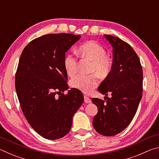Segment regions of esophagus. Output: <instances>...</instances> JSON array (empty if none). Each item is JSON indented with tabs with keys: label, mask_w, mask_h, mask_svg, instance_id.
<instances>
[{
	"label": "esophagus",
	"mask_w": 159,
	"mask_h": 159,
	"mask_svg": "<svg viewBox=\"0 0 159 159\" xmlns=\"http://www.w3.org/2000/svg\"><path fill=\"white\" fill-rule=\"evenodd\" d=\"M84 102H85V103H90L91 99H90V98H88L87 96H84Z\"/></svg>",
	"instance_id": "1"
}]
</instances>
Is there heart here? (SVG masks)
<instances>
[{
  "instance_id": "obj_1",
  "label": "heart",
  "mask_w": 159,
  "mask_h": 159,
  "mask_svg": "<svg viewBox=\"0 0 159 159\" xmlns=\"http://www.w3.org/2000/svg\"><path fill=\"white\" fill-rule=\"evenodd\" d=\"M78 53L84 58L92 61L90 71L95 72L89 75L79 74L72 78L70 85L81 92L89 94L99 84L98 74L105 78L110 74L112 66V59L106 54L103 46L95 41H88L83 43L78 49ZM64 67L66 73L71 76L76 73L78 60L71 54L66 55L64 59Z\"/></svg>"
}]
</instances>
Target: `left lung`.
I'll return each instance as SVG.
<instances>
[{"label":"left lung","instance_id":"left-lung-1","mask_svg":"<svg viewBox=\"0 0 159 159\" xmlns=\"http://www.w3.org/2000/svg\"><path fill=\"white\" fill-rule=\"evenodd\" d=\"M113 47V66L99 86L105 101L93 98L98 112L93 120L99 134L114 136L123 131L133 119L142 96L143 73L138 55L130 45L119 38L104 35ZM107 99H106V98Z\"/></svg>","mask_w":159,"mask_h":159}]
</instances>
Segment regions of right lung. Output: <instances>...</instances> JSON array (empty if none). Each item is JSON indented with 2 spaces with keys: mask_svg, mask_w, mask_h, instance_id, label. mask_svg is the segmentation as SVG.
I'll return each instance as SVG.
<instances>
[{
  "mask_svg": "<svg viewBox=\"0 0 159 159\" xmlns=\"http://www.w3.org/2000/svg\"><path fill=\"white\" fill-rule=\"evenodd\" d=\"M80 38L73 34L44 35L29 43L20 56L15 74L19 102L28 123L45 139L68 134L73 116L84 101L76 88L64 94L69 88L65 53Z\"/></svg>",
  "mask_w": 159,
  "mask_h": 159,
  "instance_id": "add662e5",
  "label": "right lung"
}]
</instances>
